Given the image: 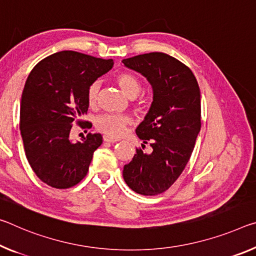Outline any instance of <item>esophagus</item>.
<instances>
[{
    "instance_id": "34e87169",
    "label": "esophagus",
    "mask_w": 256,
    "mask_h": 256,
    "mask_svg": "<svg viewBox=\"0 0 256 256\" xmlns=\"http://www.w3.org/2000/svg\"><path fill=\"white\" fill-rule=\"evenodd\" d=\"M104 142H109V144H115V142H117V141H118V139H114V138H110V136H104Z\"/></svg>"
}]
</instances>
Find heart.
<instances>
[{
  "label": "heart",
  "mask_w": 256,
  "mask_h": 256,
  "mask_svg": "<svg viewBox=\"0 0 256 256\" xmlns=\"http://www.w3.org/2000/svg\"><path fill=\"white\" fill-rule=\"evenodd\" d=\"M115 80L123 92L130 98H136L142 90V84H141L140 80L130 72H118L115 76ZM100 88L101 85L99 80H96V82L88 85L86 90V100L91 107H94L98 102ZM130 123H131V118L128 115L102 114V115L96 117L94 125L96 128L104 134L110 138H118L124 134L125 130Z\"/></svg>",
  "instance_id": "b5f03b06"
}]
</instances>
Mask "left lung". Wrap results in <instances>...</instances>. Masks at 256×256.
Listing matches in <instances>:
<instances>
[{
	"label": "left lung",
	"mask_w": 256,
	"mask_h": 256,
	"mask_svg": "<svg viewBox=\"0 0 256 256\" xmlns=\"http://www.w3.org/2000/svg\"><path fill=\"white\" fill-rule=\"evenodd\" d=\"M152 84L154 100L136 136L152 152L136 148L123 178L136 194L155 196L178 180L190 160L200 131V91L189 67L163 52L123 60ZM142 144V148L146 146Z\"/></svg>",
	"instance_id": "left-lung-1"
}]
</instances>
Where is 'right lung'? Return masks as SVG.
<instances>
[{
  "mask_svg": "<svg viewBox=\"0 0 256 256\" xmlns=\"http://www.w3.org/2000/svg\"><path fill=\"white\" fill-rule=\"evenodd\" d=\"M112 59H101L76 51L46 56L28 75L20 102V132L30 168L44 184L67 189L84 179L93 152L102 144L99 133L82 141L70 139L72 123L82 122L88 104V85L112 70Z\"/></svg>",
  "mask_w": 256,
  "mask_h": 256,
  "instance_id": "1",
  "label": "right lung"
}]
</instances>
